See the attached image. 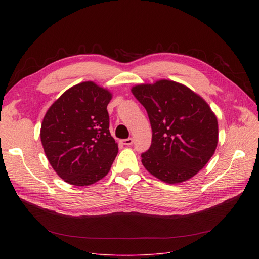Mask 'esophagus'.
<instances>
[{"mask_svg": "<svg viewBox=\"0 0 259 259\" xmlns=\"http://www.w3.org/2000/svg\"><path fill=\"white\" fill-rule=\"evenodd\" d=\"M133 142H134V140H133V138H126V139H123L122 140V144L123 145H126V146H131L133 144Z\"/></svg>", "mask_w": 259, "mask_h": 259, "instance_id": "1", "label": "esophagus"}]
</instances>
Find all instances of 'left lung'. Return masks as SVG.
<instances>
[{"instance_id": "left-lung-1", "label": "left lung", "mask_w": 259, "mask_h": 259, "mask_svg": "<svg viewBox=\"0 0 259 259\" xmlns=\"http://www.w3.org/2000/svg\"><path fill=\"white\" fill-rule=\"evenodd\" d=\"M132 93L148 113L152 142L142 153L149 173L167 184L193 177L214 154L216 115L206 101L187 86L168 80L134 86Z\"/></svg>"}]
</instances>
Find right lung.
Instances as JSON below:
<instances>
[{"mask_svg": "<svg viewBox=\"0 0 259 259\" xmlns=\"http://www.w3.org/2000/svg\"><path fill=\"white\" fill-rule=\"evenodd\" d=\"M111 93L94 82L66 91L46 112L41 126L44 152L66 183L89 186L104 178L117 154L109 131Z\"/></svg>", "mask_w": 259, "mask_h": 259, "instance_id": "add662e5", "label": "right lung"}]
</instances>
